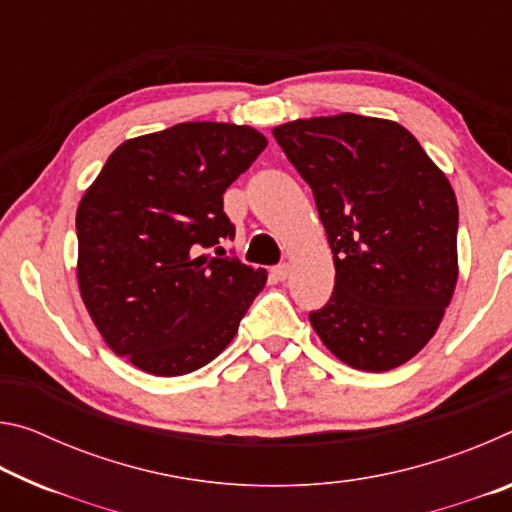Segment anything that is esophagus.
<instances>
[{"label": "esophagus", "mask_w": 512, "mask_h": 512, "mask_svg": "<svg viewBox=\"0 0 512 512\" xmlns=\"http://www.w3.org/2000/svg\"><path fill=\"white\" fill-rule=\"evenodd\" d=\"M289 271H291L289 264H277V266L271 268V275L275 277V280L284 282V280H287V277H289Z\"/></svg>", "instance_id": "1"}]
</instances>
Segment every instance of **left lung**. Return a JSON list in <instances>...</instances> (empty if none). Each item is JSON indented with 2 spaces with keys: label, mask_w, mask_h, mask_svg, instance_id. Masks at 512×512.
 <instances>
[{
  "label": "left lung",
  "mask_w": 512,
  "mask_h": 512,
  "mask_svg": "<svg viewBox=\"0 0 512 512\" xmlns=\"http://www.w3.org/2000/svg\"><path fill=\"white\" fill-rule=\"evenodd\" d=\"M273 135L316 198L334 291L309 320L348 366L386 372L436 334L458 280L454 189L391 119H296Z\"/></svg>",
  "instance_id": "8db88e82"
}]
</instances>
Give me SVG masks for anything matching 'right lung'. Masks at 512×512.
<instances>
[{"instance_id":"add662e5","label":"right lung","mask_w":512,"mask_h":512,"mask_svg":"<svg viewBox=\"0 0 512 512\" xmlns=\"http://www.w3.org/2000/svg\"><path fill=\"white\" fill-rule=\"evenodd\" d=\"M264 149L250 126L185 121L119 144L83 194L81 298L135 368L187 375L235 339L266 271L203 250L235 237L223 194Z\"/></svg>"}]
</instances>
